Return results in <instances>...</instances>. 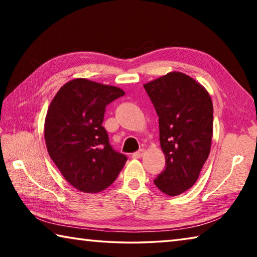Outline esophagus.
Instances as JSON below:
<instances>
[{
	"label": "esophagus",
	"instance_id": "34e87169",
	"mask_svg": "<svg viewBox=\"0 0 257 257\" xmlns=\"http://www.w3.org/2000/svg\"><path fill=\"white\" fill-rule=\"evenodd\" d=\"M144 152H145V150L144 149H142V150H139V151H137V152H135V153H133V158L134 159H141L143 155H144Z\"/></svg>",
	"mask_w": 257,
	"mask_h": 257
}]
</instances>
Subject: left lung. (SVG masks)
<instances>
[{
    "label": "left lung",
    "mask_w": 257,
    "mask_h": 257,
    "mask_svg": "<svg viewBox=\"0 0 257 257\" xmlns=\"http://www.w3.org/2000/svg\"><path fill=\"white\" fill-rule=\"evenodd\" d=\"M159 115L165 169L154 184L177 196L194 186L211 151L213 104L204 87L181 72L144 85Z\"/></svg>",
    "instance_id": "1"
}]
</instances>
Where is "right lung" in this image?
Listing matches in <instances>:
<instances>
[{
    "label": "right lung",
    "instance_id": "add662e5",
    "mask_svg": "<svg viewBox=\"0 0 257 257\" xmlns=\"http://www.w3.org/2000/svg\"><path fill=\"white\" fill-rule=\"evenodd\" d=\"M122 89L82 78L62 86L45 119V142L51 159L69 184L85 193L112 185L127 156L110 145L102 125L105 107L123 96Z\"/></svg>",
    "mask_w": 257,
    "mask_h": 257
}]
</instances>
